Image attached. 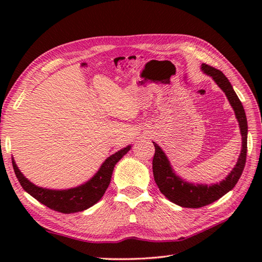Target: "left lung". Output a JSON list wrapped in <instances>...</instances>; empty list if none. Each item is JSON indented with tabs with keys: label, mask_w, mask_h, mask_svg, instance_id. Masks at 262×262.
Here are the masks:
<instances>
[{
	"label": "left lung",
	"mask_w": 262,
	"mask_h": 262,
	"mask_svg": "<svg viewBox=\"0 0 262 262\" xmlns=\"http://www.w3.org/2000/svg\"><path fill=\"white\" fill-rule=\"evenodd\" d=\"M202 70L205 74L213 77L216 84L223 90L225 96L229 99L232 108L235 113L238 126H240L242 149L235 166L230 172L229 176L225 178V180L210 186L194 185V183L182 180L179 176L174 173L162 148L157 143L153 142L155 147V154L153 158V174L155 183L158 185L160 191L170 202L187 208L204 207L206 205L216 202L221 197H223L225 193L232 190L242 174L244 165H246L248 151V122L246 111H244L240 99L236 96L235 91L233 90L230 81L220 70L211 68L207 64H202Z\"/></svg>",
	"instance_id": "obj_1"
}]
</instances>
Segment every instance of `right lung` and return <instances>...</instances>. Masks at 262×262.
Returning a JSON list of instances; mask_svg holds the SVG:
<instances>
[{"instance_id":"obj_1","label":"right lung","mask_w":262,"mask_h":262,"mask_svg":"<svg viewBox=\"0 0 262 262\" xmlns=\"http://www.w3.org/2000/svg\"><path fill=\"white\" fill-rule=\"evenodd\" d=\"M129 149L130 145H128L127 147L110 155L90 180L79 187L66 189V190H53V189H46L33 185L21 173L14 160H12V165L21 187L30 196L37 199L39 203L47 206L48 208L63 214H71L88 209L102 198L110 183L116 163Z\"/></svg>"}]
</instances>
